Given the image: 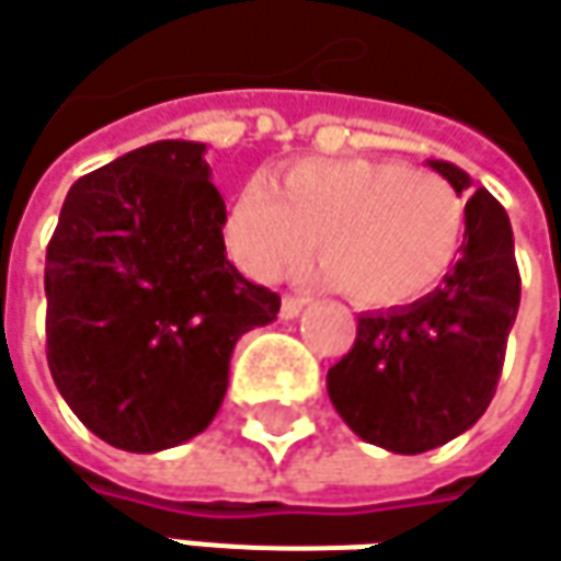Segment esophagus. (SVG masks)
<instances>
[{
    "label": "esophagus",
    "mask_w": 561,
    "mask_h": 561,
    "mask_svg": "<svg viewBox=\"0 0 561 561\" xmlns=\"http://www.w3.org/2000/svg\"><path fill=\"white\" fill-rule=\"evenodd\" d=\"M304 304H307V300H304V298H291V295H285V298H282L279 317H282V319H295V317H300V310H304Z\"/></svg>",
    "instance_id": "obj_1"
}]
</instances>
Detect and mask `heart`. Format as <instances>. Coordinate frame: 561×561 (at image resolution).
I'll list each match as a JSON object with an SVG mask.
<instances>
[{"label":"heart","mask_w":561,"mask_h":561,"mask_svg":"<svg viewBox=\"0 0 561 561\" xmlns=\"http://www.w3.org/2000/svg\"><path fill=\"white\" fill-rule=\"evenodd\" d=\"M341 295L400 307L450 273L466 239V202L440 173L373 158H307L251 176L226 217V244L248 276L279 279L313 254Z\"/></svg>","instance_id":"heart-1"}]
</instances>
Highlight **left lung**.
<instances>
[{
  "label": "left lung",
  "instance_id": "8db88e82",
  "mask_svg": "<svg viewBox=\"0 0 561 561\" xmlns=\"http://www.w3.org/2000/svg\"><path fill=\"white\" fill-rule=\"evenodd\" d=\"M462 195L466 170L428 161ZM512 226L488 188L466 202L459 261L435 291L357 319L351 354L329 369V397L351 432L391 454H425L469 432L491 407L518 313Z\"/></svg>",
  "mask_w": 561,
  "mask_h": 561
}]
</instances>
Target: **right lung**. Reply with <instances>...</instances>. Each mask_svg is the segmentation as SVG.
<instances>
[{
	"label": "right lung",
	"instance_id": "1",
	"mask_svg": "<svg viewBox=\"0 0 561 561\" xmlns=\"http://www.w3.org/2000/svg\"><path fill=\"white\" fill-rule=\"evenodd\" d=\"M204 142L161 139L70 185L46 248V357L61 397L117 450L158 454L220 410L232 347L279 295L226 261Z\"/></svg>",
	"mask_w": 561,
	"mask_h": 561
}]
</instances>
